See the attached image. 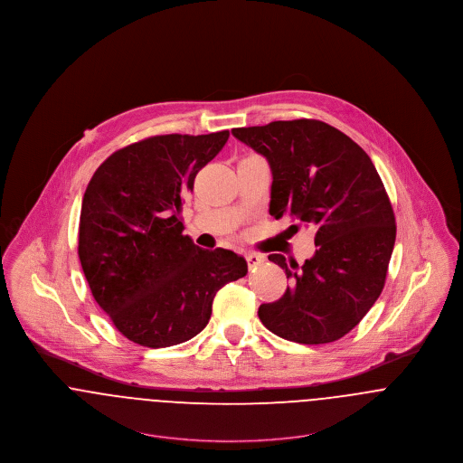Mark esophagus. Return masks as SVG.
<instances>
[{
    "mask_svg": "<svg viewBox=\"0 0 463 463\" xmlns=\"http://www.w3.org/2000/svg\"><path fill=\"white\" fill-rule=\"evenodd\" d=\"M245 259L250 269H251V268H257V266H262L264 260H266L264 255H257V253H251V251L245 253Z\"/></svg>",
    "mask_w": 463,
    "mask_h": 463,
    "instance_id": "obj_1",
    "label": "esophagus"
}]
</instances>
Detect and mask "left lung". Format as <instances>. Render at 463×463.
<instances>
[{
  "instance_id": "obj_1",
  "label": "left lung",
  "mask_w": 463,
  "mask_h": 463,
  "mask_svg": "<svg viewBox=\"0 0 463 463\" xmlns=\"http://www.w3.org/2000/svg\"><path fill=\"white\" fill-rule=\"evenodd\" d=\"M232 135L271 165L269 213L296 222L285 232L292 236L300 225L317 231V251L302 266L269 255L292 285L260 304V322L300 345L341 339L380 298L395 245L393 210L374 164L352 137L313 118L236 128Z\"/></svg>"
}]
</instances>
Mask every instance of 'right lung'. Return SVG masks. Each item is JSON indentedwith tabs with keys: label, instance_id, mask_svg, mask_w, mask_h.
I'll return each instance as SVG.
<instances>
[{
	"label": "right lung",
	"instance_id": "obj_1",
	"mask_svg": "<svg viewBox=\"0 0 463 463\" xmlns=\"http://www.w3.org/2000/svg\"><path fill=\"white\" fill-rule=\"evenodd\" d=\"M229 131L146 137L113 152L83 194L79 257L117 330L146 348L180 345L208 326L218 290L248 266L184 234L182 203Z\"/></svg>",
	"mask_w": 463,
	"mask_h": 463
}]
</instances>
